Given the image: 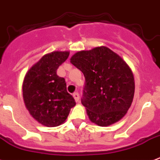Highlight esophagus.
<instances>
[{
  "label": "esophagus",
  "instance_id": "34e87169",
  "mask_svg": "<svg viewBox=\"0 0 160 160\" xmlns=\"http://www.w3.org/2000/svg\"><path fill=\"white\" fill-rule=\"evenodd\" d=\"M73 97L75 99V102H80V95H79V93H74V94H73Z\"/></svg>",
  "mask_w": 160,
  "mask_h": 160
}]
</instances>
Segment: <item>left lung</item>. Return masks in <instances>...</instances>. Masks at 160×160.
<instances>
[{"label": "left lung", "instance_id": "left-lung-1", "mask_svg": "<svg viewBox=\"0 0 160 160\" xmlns=\"http://www.w3.org/2000/svg\"><path fill=\"white\" fill-rule=\"evenodd\" d=\"M70 63L84 74L82 105L89 119L99 126H109L126 114L134 95V78L121 56L106 46L78 51Z\"/></svg>", "mask_w": 160, "mask_h": 160}]
</instances>
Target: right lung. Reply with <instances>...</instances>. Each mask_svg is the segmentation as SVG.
Wrapping results in <instances>:
<instances>
[{
  "mask_svg": "<svg viewBox=\"0 0 160 160\" xmlns=\"http://www.w3.org/2000/svg\"><path fill=\"white\" fill-rule=\"evenodd\" d=\"M69 51L46 54L26 72L22 85L26 108L36 121L46 127L63 124L75 105L72 95L66 90L64 78L56 70L67 60Z\"/></svg>",
  "mask_w": 160,
  "mask_h": 160,
  "instance_id": "add662e5",
  "label": "right lung"
}]
</instances>
